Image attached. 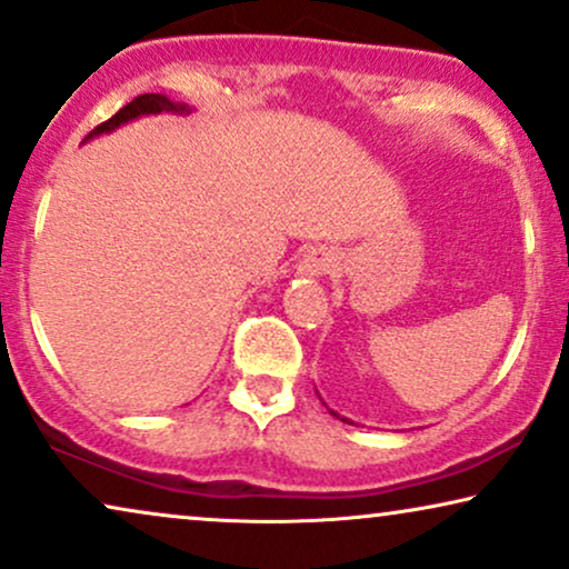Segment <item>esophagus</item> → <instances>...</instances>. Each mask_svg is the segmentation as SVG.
Wrapping results in <instances>:
<instances>
[{
    "label": "esophagus",
    "mask_w": 569,
    "mask_h": 569,
    "mask_svg": "<svg viewBox=\"0 0 569 569\" xmlns=\"http://www.w3.org/2000/svg\"><path fill=\"white\" fill-rule=\"evenodd\" d=\"M332 268H336V254H332L328 247H320L305 254V260L299 262V276L317 278V276H325V272H330Z\"/></svg>",
    "instance_id": "1"
}]
</instances>
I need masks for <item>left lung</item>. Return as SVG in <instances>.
Segmentation results:
<instances>
[{
    "label": "left lung",
    "instance_id": "1",
    "mask_svg": "<svg viewBox=\"0 0 569 569\" xmlns=\"http://www.w3.org/2000/svg\"><path fill=\"white\" fill-rule=\"evenodd\" d=\"M328 411H330V408H328ZM330 413H332V416H336V419H340V421H348V419H343V416H338L336 411H330ZM348 423H351V421H348Z\"/></svg>",
    "mask_w": 569,
    "mask_h": 569
}]
</instances>
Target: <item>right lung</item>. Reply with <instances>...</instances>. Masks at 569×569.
<instances>
[{
  "label": "right lung",
  "instance_id": "obj_1",
  "mask_svg": "<svg viewBox=\"0 0 569 569\" xmlns=\"http://www.w3.org/2000/svg\"><path fill=\"white\" fill-rule=\"evenodd\" d=\"M187 103H179V101H171V98H166L163 93H146V96H138L134 101H130L124 106V109H119L117 113L109 121H103V124H98L93 132L88 134L86 140H93L98 134H106V132H113L119 130L121 124H127V121L132 119H140V117H150V113H189Z\"/></svg>",
  "mask_w": 569,
  "mask_h": 569
}]
</instances>
